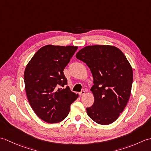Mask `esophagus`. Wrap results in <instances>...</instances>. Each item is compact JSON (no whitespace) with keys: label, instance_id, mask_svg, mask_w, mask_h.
<instances>
[{"label":"esophagus","instance_id":"1","mask_svg":"<svg viewBox=\"0 0 151 151\" xmlns=\"http://www.w3.org/2000/svg\"><path fill=\"white\" fill-rule=\"evenodd\" d=\"M85 93H86V91H85L84 90H82V91H81V92L79 93V95H80V97H82V96L84 95L85 94Z\"/></svg>","mask_w":151,"mask_h":151}]
</instances>
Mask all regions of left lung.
I'll return each mask as SVG.
<instances>
[{
  "label": "left lung",
  "mask_w": 151,
  "mask_h": 151,
  "mask_svg": "<svg viewBox=\"0 0 151 151\" xmlns=\"http://www.w3.org/2000/svg\"><path fill=\"white\" fill-rule=\"evenodd\" d=\"M76 57L86 63L93 77L95 101L86 108L88 116L98 124L112 123L130 98L133 72L129 62L121 50L110 45L87 46Z\"/></svg>",
  "instance_id": "obj_1"
}]
</instances>
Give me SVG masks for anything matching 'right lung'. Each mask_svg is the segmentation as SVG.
Returning <instances> with one entry per match:
<instances>
[{
	"label": "right lung",
	"mask_w": 151,
	"mask_h": 151,
	"mask_svg": "<svg viewBox=\"0 0 151 151\" xmlns=\"http://www.w3.org/2000/svg\"><path fill=\"white\" fill-rule=\"evenodd\" d=\"M78 49L75 46L46 45L28 63L24 73L28 100L41 119L55 123L69 114L78 95L70 90L63 70Z\"/></svg>",
	"instance_id": "right-lung-1"
}]
</instances>
